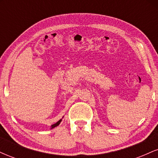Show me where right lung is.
Wrapping results in <instances>:
<instances>
[{"mask_svg": "<svg viewBox=\"0 0 158 158\" xmlns=\"http://www.w3.org/2000/svg\"><path fill=\"white\" fill-rule=\"evenodd\" d=\"M61 120H62V119H61L60 120H59V121H58V122L56 123H55V124L52 125L51 127H50V129H52V128H55V127H56V126H59V125L60 124V123H61Z\"/></svg>", "mask_w": 158, "mask_h": 158, "instance_id": "right-lung-1", "label": "right lung"}]
</instances>
